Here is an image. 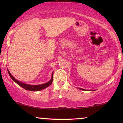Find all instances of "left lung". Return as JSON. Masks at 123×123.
Here are the masks:
<instances>
[{"label":"left lung","instance_id":"left-lung-1","mask_svg":"<svg viewBox=\"0 0 123 123\" xmlns=\"http://www.w3.org/2000/svg\"><path fill=\"white\" fill-rule=\"evenodd\" d=\"M80 90H83V89H82V88H80Z\"/></svg>","mask_w":123,"mask_h":123}]
</instances>
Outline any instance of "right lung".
Masks as SVG:
<instances>
[{
	"mask_svg": "<svg viewBox=\"0 0 123 123\" xmlns=\"http://www.w3.org/2000/svg\"><path fill=\"white\" fill-rule=\"evenodd\" d=\"M8 72L9 73V76L11 77V78L12 79V80L13 81H14L16 83H17L19 86H21L22 87V88H25V90H28V91H40L41 90H43L45 88H46L47 87L51 85L53 82V73H52V77H51V80H50L49 82H48V83H46L45 84H43V85H35V86H32V85H27V84L22 83V82L18 81L17 80H16L14 77H13L11 73L9 70H8Z\"/></svg>",
	"mask_w": 123,
	"mask_h": 123,
	"instance_id": "1",
	"label": "right lung"
}]
</instances>
